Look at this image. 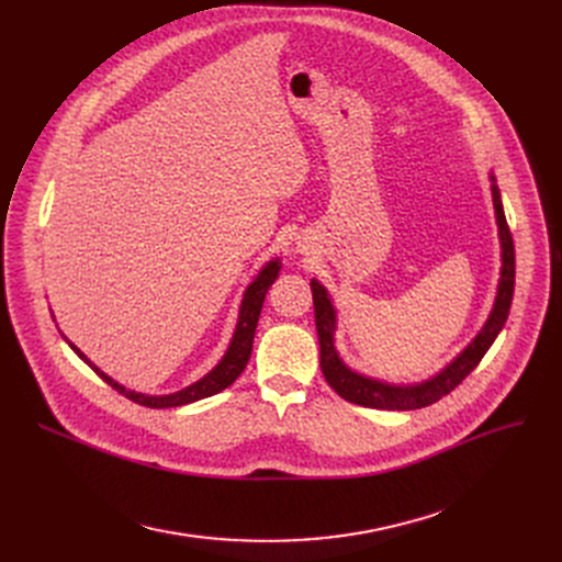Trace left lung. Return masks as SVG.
<instances>
[{
	"mask_svg": "<svg viewBox=\"0 0 562 562\" xmlns=\"http://www.w3.org/2000/svg\"><path fill=\"white\" fill-rule=\"evenodd\" d=\"M492 182V204H494V218L498 227V246H501V269H498V284L494 305L490 310L487 321L479 335L471 339L458 356L437 373L422 382H387L367 373L350 369L344 358L339 356L335 333H337V310L330 291L323 286L316 278H312V296H314V321L318 333L321 346V371L326 375L328 385L348 403H358L373 409H419L426 407L441 396H447L456 390L460 382L476 369L483 360L494 339L498 337L501 328L506 326V318L513 303L515 291V246L513 236L506 223L504 202H501V191L496 187V177L490 172Z\"/></svg>",
	"mask_w": 562,
	"mask_h": 562,
	"instance_id": "left-lung-1",
	"label": "left lung"
}]
</instances>
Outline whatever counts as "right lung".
I'll list each match as a JSON object with an SVG mask.
<instances>
[{
    "mask_svg": "<svg viewBox=\"0 0 562 562\" xmlns=\"http://www.w3.org/2000/svg\"><path fill=\"white\" fill-rule=\"evenodd\" d=\"M280 269H282L280 257H273L271 261H266L261 266V271L255 276V280L244 291V299H241V305H239V316H236V326H234L232 339L227 344V350L223 352V358L218 360V364L210 373H204L200 380L191 382V385H187L180 392H172V394H143V392L127 390L125 385H121V382L113 380L109 373H104L100 367H95L91 360H88L83 352L64 333H61V337L77 352V356L106 382V385H111L115 392H121L130 401H134L138 405H145V407H157V409L159 407L189 405V403H195V401H202L206 396H214V394L223 392L225 387L232 385L236 378L241 375V371L246 369V364L250 360L255 328H257V321H259V314H261L263 299H266V293H269L271 284L278 280Z\"/></svg>",
    "mask_w": 562,
    "mask_h": 562,
    "instance_id": "add662e5",
    "label": "right lung"
}]
</instances>
